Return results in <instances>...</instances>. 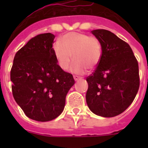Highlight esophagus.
I'll return each instance as SVG.
<instances>
[{
  "label": "esophagus",
  "instance_id": "34e87169",
  "mask_svg": "<svg viewBox=\"0 0 148 148\" xmlns=\"http://www.w3.org/2000/svg\"><path fill=\"white\" fill-rule=\"evenodd\" d=\"M73 78H74V80L75 81H78L79 79H81L80 77L78 76V75H74V76H73Z\"/></svg>",
  "mask_w": 148,
  "mask_h": 148
}]
</instances>
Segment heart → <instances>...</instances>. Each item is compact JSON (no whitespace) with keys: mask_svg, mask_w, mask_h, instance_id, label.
<instances>
[{"mask_svg":"<svg viewBox=\"0 0 148 148\" xmlns=\"http://www.w3.org/2000/svg\"><path fill=\"white\" fill-rule=\"evenodd\" d=\"M53 53L58 66L63 70L70 66L72 56L74 62L70 70L83 74L86 68L92 70L98 66L102 56L101 44L93 35L77 32H68L53 46Z\"/></svg>","mask_w":148,"mask_h":148,"instance_id":"1","label":"heart"}]
</instances>
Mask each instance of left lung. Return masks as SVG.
I'll list each match as a JSON object with an SVG mask.
<instances>
[{
  "mask_svg": "<svg viewBox=\"0 0 148 148\" xmlns=\"http://www.w3.org/2000/svg\"><path fill=\"white\" fill-rule=\"evenodd\" d=\"M92 33L100 40L102 56L87 78L86 101L93 113L113 117L123 113L138 92V61L130 45L110 31L95 29Z\"/></svg>",
  "mask_w": 148,
  "mask_h": 148,
  "instance_id": "obj_1",
  "label": "left lung"
}]
</instances>
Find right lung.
<instances>
[{"mask_svg": "<svg viewBox=\"0 0 148 148\" xmlns=\"http://www.w3.org/2000/svg\"><path fill=\"white\" fill-rule=\"evenodd\" d=\"M54 38L49 32L30 39L16 53L10 72L13 97L26 116L35 121L57 118L75 84L73 75L58 66L53 53Z\"/></svg>", "mask_w": 148, "mask_h": 148, "instance_id": "add662e5", "label": "right lung"}]
</instances>
